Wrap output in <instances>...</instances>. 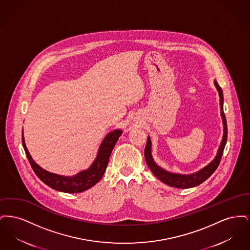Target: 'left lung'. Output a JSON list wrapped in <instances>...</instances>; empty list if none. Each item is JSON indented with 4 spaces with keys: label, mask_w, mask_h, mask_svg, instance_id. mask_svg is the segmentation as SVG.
<instances>
[{
    "label": "left lung",
    "mask_w": 250,
    "mask_h": 250,
    "mask_svg": "<svg viewBox=\"0 0 250 250\" xmlns=\"http://www.w3.org/2000/svg\"><path fill=\"white\" fill-rule=\"evenodd\" d=\"M214 85L218 91V95L220 97V108L222 110L221 116H222V121H223V125H224V134H223V139H222V142L220 144V147L218 149L217 155L209 165L203 167L198 172L193 173V174H188V175L167 171L155 163V160L153 159L152 153H151V145H152L151 140L149 137L147 139V143H146L145 150H144V156H145L146 163L149 167V168L152 170V172L154 173L155 177H157L161 182L165 183L167 186L177 188H189L199 186L200 184L203 183L205 180H207L214 173V170L217 168V167L220 163L221 157L223 155V151H224V148L226 145L228 127H227L226 116L223 111V93H222L220 86L216 82H214Z\"/></svg>",
    "instance_id": "obj_1"
}]
</instances>
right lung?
<instances>
[{
  "label": "right lung",
  "instance_id": "obj_1",
  "mask_svg": "<svg viewBox=\"0 0 250 250\" xmlns=\"http://www.w3.org/2000/svg\"><path fill=\"white\" fill-rule=\"evenodd\" d=\"M121 134H122V130L119 129L108 133L99 147L98 154L94 163L88 169L83 170L82 172H80L79 174L73 177L54 174V173L48 172L41 167L38 166L33 160L32 156L30 155L26 148V145L24 143L23 132H22V145L25 150V154L27 155V158L32 166V168L34 169L37 177L43 183H45L49 188L55 190L65 192V193H80L94 187L95 184L98 183L100 179L102 178L107 168L110 154L117 143Z\"/></svg>",
  "mask_w": 250,
  "mask_h": 250
}]
</instances>
